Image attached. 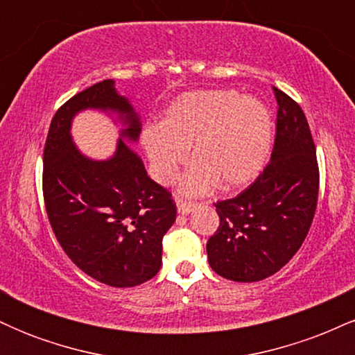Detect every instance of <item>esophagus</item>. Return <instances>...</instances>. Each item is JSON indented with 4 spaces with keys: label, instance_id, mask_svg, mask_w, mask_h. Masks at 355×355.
<instances>
[{
    "label": "esophagus",
    "instance_id": "obj_1",
    "mask_svg": "<svg viewBox=\"0 0 355 355\" xmlns=\"http://www.w3.org/2000/svg\"><path fill=\"white\" fill-rule=\"evenodd\" d=\"M177 210H178V214L189 215L190 211L195 210V203L187 202V200H180V198H178V200H177Z\"/></svg>",
    "mask_w": 355,
    "mask_h": 355
}]
</instances>
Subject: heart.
I'll use <instances>...</instances> for the list:
<instances>
[{
  "label": "heart",
  "mask_w": 355,
  "mask_h": 355,
  "mask_svg": "<svg viewBox=\"0 0 355 355\" xmlns=\"http://www.w3.org/2000/svg\"><path fill=\"white\" fill-rule=\"evenodd\" d=\"M152 177L172 182L187 158L193 160L178 180L183 195L195 197L218 183L222 190L250 185L272 148V116L263 101L232 89L191 92L168 105L160 123L141 132Z\"/></svg>",
  "instance_id": "b5f03b06"
}]
</instances>
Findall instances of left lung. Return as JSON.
Returning <instances> with one entry per match:
<instances>
[{"instance_id": "8db88e82", "label": "left lung", "mask_w": 355, "mask_h": 355, "mask_svg": "<svg viewBox=\"0 0 355 355\" xmlns=\"http://www.w3.org/2000/svg\"><path fill=\"white\" fill-rule=\"evenodd\" d=\"M277 132L270 164L237 197L217 202L220 225L207 242L210 267L234 282L279 272L307 237L319 197L315 145L302 108L274 88Z\"/></svg>"}]
</instances>
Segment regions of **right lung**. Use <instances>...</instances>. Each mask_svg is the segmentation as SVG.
Segmentation results:
<instances>
[{
  "label": "right lung",
  "mask_w": 355,
  "mask_h": 355,
  "mask_svg": "<svg viewBox=\"0 0 355 355\" xmlns=\"http://www.w3.org/2000/svg\"><path fill=\"white\" fill-rule=\"evenodd\" d=\"M85 109L107 112L122 125L107 161L79 152L72 118ZM141 121L115 81L75 95L53 116L43 152V197L51 229L80 270L112 287H135L157 275L162 239L177 218L172 195L146 175L133 145Z\"/></svg>",
  "instance_id": "add662e5"
}]
</instances>
